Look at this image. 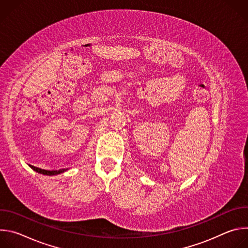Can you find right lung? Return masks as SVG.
Segmentation results:
<instances>
[{
  "label": "right lung",
  "mask_w": 248,
  "mask_h": 248,
  "mask_svg": "<svg viewBox=\"0 0 248 248\" xmlns=\"http://www.w3.org/2000/svg\"><path fill=\"white\" fill-rule=\"evenodd\" d=\"M31 169H33L35 171H37L41 174H46V175H56V174H60V173H62L64 172L65 170H67L68 169H61V170H43V169H39V168H36V167H33V166H30Z\"/></svg>",
  "instance_id": "right-lung-1"
}]
</instances>
